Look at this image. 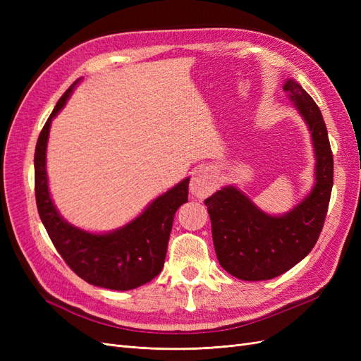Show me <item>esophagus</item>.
Listing matches in <instances>:
<instances>
[{
  "instance_id": "obj_1",
  "label": "esophagus",
  "mask_w": 361,
  "mask_h": 361,
  "mask_svg": "<svg viewBox=\"0 0 361 361\" xmlns=\"http://www.w3.org/2000/svg\"><path fill=\"white\" fill-rule=\"evenodd\" d=\"M190 190L191 194H194L195 197L203 199L207 197L214 190H215V179L211 169L207 167H199L192 173L191 183H190Z\"/></svg>"
}]
</instances>
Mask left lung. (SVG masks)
Listing matches in <instances>:
<instances>
[{
    "label": "left lung",
    "instance_id": "1",
    "mask_svg": "<svg viewBox=\"0 0 361 361\" xmlns=\"http://www.w3.org/2000/svg\"><path fill=\"white\" fill-rule=\"evenodd\" d=\"M283 90L312 134L316 166L310 194L283 215L259 209L233 185L204 200L218 262L228 274L247 281L274 279L310 253L324 227L333 188V154L321 110L295 80H288Z\"/></svg>",
    "mask_w": 361,
    "mask_h": 361
}]
</instances>
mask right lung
Here are the masks:
<instances>
[{"mask_svg":"<svg viewBox=\"0 0 361 361\" xmlns=\"http://www.w3.org/2000/svg\"><path fill=\"white\" fill-rule=\"evenodd\" d=\"M76 80L60 97L39 135L35 152V191L40 220L54 247L76 276L93 286L130 290L155 279L166 260L173 218L188 202L190 178L152 202L135 220L108 233H90L69 224L54 206L47 174V146L52 118L69 99Z\"/></svg>","mask_w":361,"mask_h":361,"instance_id":"obj_1","label":"right lung"}]
</instances>
